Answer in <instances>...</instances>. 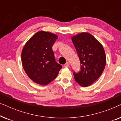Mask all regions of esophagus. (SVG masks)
<instances>
[{
  "mask_svg": "<svg viewBox=\"0 0 121 121\" xmlns=\"http://www.w3.org/2000/svg\"><path fill=\"white\" fill-rule=\"evenodd\" d=\"M64 67H65V68H68V67H69V63H68V62H67V63H66L64 65Z\"/></svg>",
  "mask_w": 121,
  "mask_h": 121,
  "instance_id": "1",
  "label": "esophagus"
}]
</instances>
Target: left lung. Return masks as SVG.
<instances>
[{
    "mask_svg": "<svg viewBox=\"0 0 121 121\" xmlns=\"http://www.w3.org/2000/svg\"><path fill=\"white\" fill-rule=\"evenodd\" d=\"M81 64L80 71L74 72L76 82L83 87L91 85L101 75L106 58L101 44L87 32H82L72 37Z\"/></svg>",
    "mask_w": 121,
    "mask_h": 121,
    "instance_id": "obj_1",
    "label": "left lung"
}]
</instances>
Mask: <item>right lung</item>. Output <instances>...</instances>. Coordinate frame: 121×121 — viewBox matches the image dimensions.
I'll return each mask as SVG.
<instances>
[{
    "label": "right lung",
    "mask_w": 121,
    "mask_h": 121,
    "mask_svg": "<svg viewBox=\"0 0 121 121\" xmlns=\"http://www.w3.org/2000/svg\"><path fill=\"white\" fill-rule=\"evenodd\" d=\"M55 34L43 31L36 33L25 44L21 53L24 70L36 83L46 85L56 79L62 67L56 62L52 46Z\"/></svg>",
    "instance_id": "right-lung-1"
}]
</instances>
